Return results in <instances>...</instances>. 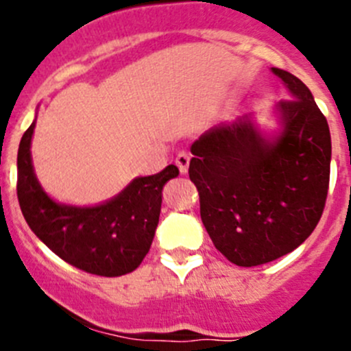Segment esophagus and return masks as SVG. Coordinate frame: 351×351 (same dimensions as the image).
<instances>
[{"label": "esophagus", "instance_id": "esophagus-1", "mask_svg": "<svg viewBox=\"0 0 351 351\" xmlns=\"http://www.w3.org/2000/svg\"><path fill=\"white\" fill-rule=\"evenodd\" d=\"M176 166H178L180 173L182 175H185L186 171H189V166H190V154L186 153V151H182V153H178L176 156Z\"/></svg>", "mask_w": 351, "mask_h": 351}]
</instances>
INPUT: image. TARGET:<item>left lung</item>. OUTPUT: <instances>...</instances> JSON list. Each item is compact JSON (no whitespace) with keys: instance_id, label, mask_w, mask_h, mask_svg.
Masks as SVG:
<instances>
[{"instance_id":"obj_1","label":"left lung","mask_w":351,"mask_h":351,"mask_svg":"<svg viewBox=\"0 0 351 351\" xmlns=\"http://www.w3.org/2000/svg\"><path fill=\"white\" fill-rule=\"evenodd\" d=\"M289 100L205 130L192 144L189 175L212 243L231 263L256 267L300 246L326 204L331 136L309 88L271 67Z\"/></svg>"}]
</instances>
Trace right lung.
<instances>
[{"instance_id": "add662e5", "label": "right lung", "mask_w": 351, "mask_h": 351, "mask_svg": "<svg viewBox=\"0 0 351 351\" xmlns=\"http://www.w3.org/2000/svg\"><path fill=\"white\" fill-rule=\"evenodd\" d=\"M35 120L37 115L20 141L16 158V193L27 224L49 250L80 270L101 277L134 271L154 239L162 186L178 176V168L169 165L156 175L137 176L101 204H61L35 175L30 151Z\"/></svg>"}]
</instances>
